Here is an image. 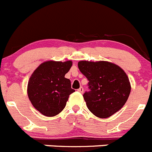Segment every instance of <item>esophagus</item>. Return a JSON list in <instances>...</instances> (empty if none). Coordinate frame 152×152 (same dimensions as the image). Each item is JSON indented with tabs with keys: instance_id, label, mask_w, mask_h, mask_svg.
Returning a JSON list of instances; mask_svg holds the SVG:
<instances>
[{
	"instance_id": "1",
	"label": "esophagus",
	"mask_w": 152,
	"mask_h": 152,
	"mask_svg": "<svg viewBox=\"0 0 152 152\" xmlns=\"http://www.w3.org/2000/svg\"><path fill=\"white\" fill-rule=\"evenodd\" d=\"M78 91L80 92V93H83V91H84V88H83V87H80L79 89H78Z\"/></svg>"
}]
</instances>
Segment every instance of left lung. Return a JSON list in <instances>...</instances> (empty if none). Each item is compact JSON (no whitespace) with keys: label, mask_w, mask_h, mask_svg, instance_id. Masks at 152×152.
<instances>
[{"label":"left lung","mask_w":152,"mask_h":152,"mask_svg":"<svg viewBox=\"0 0 152 152\" xmlns=\"http://www.w3.org/2000/svg\"><path fill=\"white\" fill-rule=\"evenodd\" d=\"M79 70L88 80L89 91L83 94L88 110L101 118L121 110L128 99L130 83L120 66L108 61L78 63Z\"/></svg>","instance_id":"8db88e82"}]
</instances>
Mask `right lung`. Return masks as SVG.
<instances>
[{
  "label": "right lung",
  "mask_w": 152,
  "mask_h": 152,
  "mask_svg": "<svg viewBox=\"0 0 152 152\" xmlns=\"http://www.w3.org/2000/svg\"><path fill=\"white\" fill-rule=\"evenodd\" d=\"M72 64L71 61H49L41 64L31 76L28 98L41 114L52 117L64 109L69 94L75 91L70 80L64 77Z\"/></svg>",
  "instance_id": "obj_1"
}]
</instances>
